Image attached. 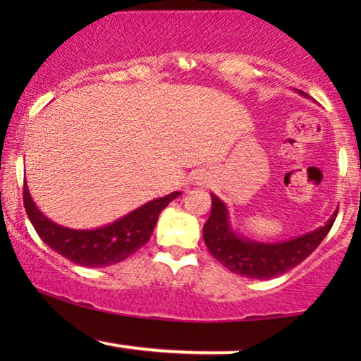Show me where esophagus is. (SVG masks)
I'll return each mask as SVG.
<instances>
[{
  "label": "esophagus",
  "instance_id": "1",
  "mask_svg": "<svg viewBox=\"0 0 361 361\" xmlns=\"http://www.w3.org/2000/svg\"><path fill=\"white\" fill-rule=\"evenodd\" d=\"M192 181H193V183L200 185V183H204V181H205V176L202 175V173H197V175L192 176Z\"/></svg>",
  "mask_w": 361,
  "mask_h": 361
}]
</instances>
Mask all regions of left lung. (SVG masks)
I'll list each match as a JSON object with an SVG mask.
<instances>
[{"label":"left lung","instance_id":"obj_1","mask_svg":"<svg viewBox=\"0 0 361 361\" xmlns=\"http://www.w3.org/2000/svg\"><path fill=\"white\" fill-rule=\"evenodd\" d=\"M210 197H212V212L204 226V241L210 255L219 263L246 279H275L295 268L321 244L338 215L336 210L327 219L324 226L299 238L288 241L263 243L239 234L231 224L227 205L217 195L210 193Z\"/></svg>","mask_w":361,"mask_h":361}]
</instances>
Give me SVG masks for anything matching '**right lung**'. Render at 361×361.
<instances>
[{"label": "right lung", "mask_w": 361, "mask_h": 361, "mask_svg": "<svg viewBox=\"0 0 361 361\" xmlns=\"http://www.w3.org/2000/svg\"><path fill=\"white\" fill-rule=\"evenodd\" d=\"M180 195L181 192H173L156 198L97 229H69L45 217L35 205L27 183L23 186V204L32 226L49 247L80 267L100 268L120 263L140 250L151 238L161 210Z\"/></svg>", "instance_id": "right-lung-1"}]
</instances>
